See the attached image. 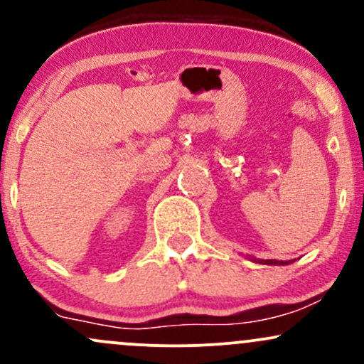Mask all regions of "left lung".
Returning <instances> with one entry per match:
<instances>
[{
    "label": "left lung",
    "instance_id": "left-lung-1",
    "mask_svg": "<svg viewBox=\"0 0 364 364\" xmlns=\"http://www.w3.org/2000/svg\"><path fill=\"white\" fill-rule=\"evenodd\" d=\"M250 260L255 262V263H262V265H289L292 263L289 262H284V260H257V258H250Z\"/></svg>",
    "mask_w": 364,
    "mask_h": 364
}]
</instances>
